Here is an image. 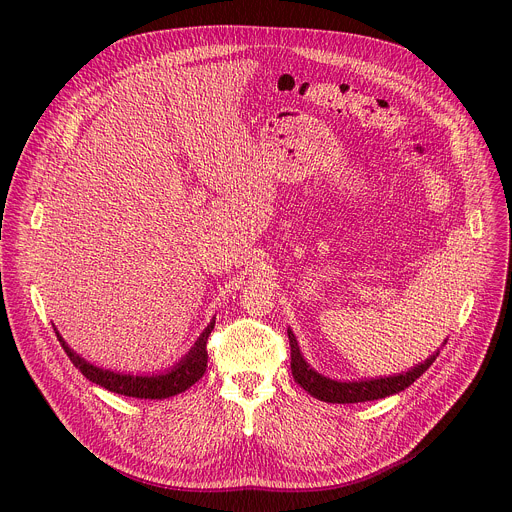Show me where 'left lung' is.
<instances>
[{
  "mask_svg": "<svg viewBox=\"0 0 512 512\" xmlns=\"http://www.w3.org/2000/svg\"><path fill=\"white\" fill-rule=\"evenodd\" d=\"M288 341H290V369H292L294 381L302 389L315 395L317 399L329 401V403H357V401H371V399H381V397L399 393L405 387H410L420 375H424L440 355V353H434L430 359H426L422 365L414 367L412 371L399 373L393 377H379L369 381H333L306 365L290 329H288Z\"/></svg>",
  "mask_w": 512,
  "mask_h": 512,
  "instance_id": "left-lung-1",
  "label": "left lung"
}]
</instances>
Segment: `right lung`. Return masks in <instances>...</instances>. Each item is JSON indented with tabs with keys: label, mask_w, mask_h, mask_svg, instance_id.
<instances>
[{
	"label": "right lung",
	"mask_w": 512,
	"mask_h": 512,
	"mask_svg": "<svg viewBox=\"0 0 512 512\" xmlns=\"http://www.w3.org/2000/svg\"><path fill=\"white\" fill-rule=\"evenodd\" d=\"M216 321H212L208 325V329L201 333V337L197 339V343L193 345V349L167 373L163 375H123V373H115L109 369H98L90 363H86L82 357H78L60 337V333L56 331V337L64 349V353L68 355V359L74 363V367L92 383L105 387L109 391L121 393V395H129V397H139V399H163V397H171L177 395L185 389H189L195 381H199L208 369V337L214 331Z\"/></svg>",
	"instance_id": "1"
}]
</instances>
